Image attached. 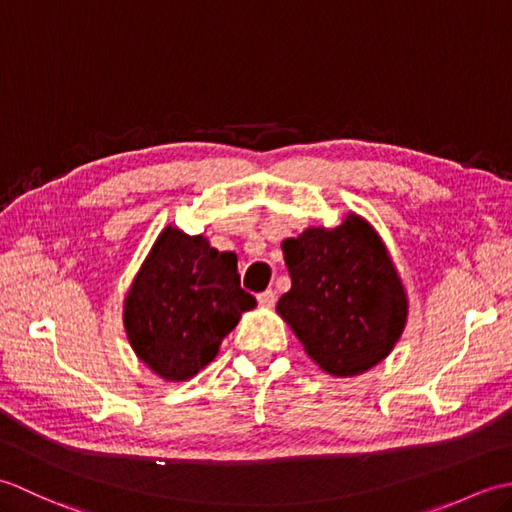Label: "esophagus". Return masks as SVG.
<instances>
[{
  "label": "esophagus",
  "mask_w": 512,
  "mask_h": 512,
  "mask_svg": "<svg viewBox=\"0 0 512 512\" xmlns=\"http://www.w3.org/2000/svg\"><path fill=\"white\" fill-rule=\"evenodd\" d=\"M275 299H277V295H275V290H264V292H259V295H257V301H259V306H264V308H270V306H275Z\"/></svg>",
  "instance_id": "esophagus-1"
}]
</instances>
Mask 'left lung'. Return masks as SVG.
Instances as JSON below:
<instances>
[{
    "mask_svg": "<svg viewBox=\"0 0 512 512\" xmlns=\"http://www.w3.org/2000/svg\"><path fill=\"white\" fill-rule=\"evenodd\" d=\"M292 288L277 312L332 376H356L394 350L407 297L374 228L358 215L284 242Z\"/></svg>",
    "mask_w": 512,
    "mask_h": 512,
    "instance_id": "obj_1",
    "label": "left lung"
}]
</instances>
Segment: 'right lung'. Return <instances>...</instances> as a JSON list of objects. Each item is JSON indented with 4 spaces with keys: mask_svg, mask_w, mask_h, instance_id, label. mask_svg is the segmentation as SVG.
<instances>
[{
    "mask_svg": "<svg viewBox=\"0 0 512 512\" xmlns=\"http://www.w3.org/2000/svg\"><path fill=\"white\" fill-rule=\"evenodd\" d=\"M253 295L239 286L235 253L202 235L165 228L125 299V330L140 361L165 380H187L211 363Z\"/></svg>",
    "mask_w": 512,
    "mask_h": 512,
    "instance_id": "obj_1",
    "label": "right lung"
}]
</instances>
